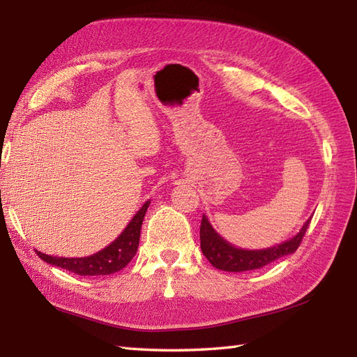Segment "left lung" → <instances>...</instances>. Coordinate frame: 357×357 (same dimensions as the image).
Returning <instances> with one entry per match:
<instances>
[{
  "label": "left lung",
  "instance_id": "1",
  "mask_svg": "<svg viewBox=\"0 0 357 357\" xmlns=\"http://www.w3.org/2000/svg\"><path fill=\"white\" fill-rule=\"evenodd\" d=\"M310 221H312V218L302 225L301 231L296 234V236L282 242V244L264 250H242L229 244L224 238L219 236L213 227L208 222L207 216H202L199 230L201 250L204 256L208 259V262L218 270L236 273L256 270L278 261L279 257H282L285 255L294 253L301 245L302 238H304V234L310 225Z\"/></svg>",
  "mask_w": 357,
  "mask_h": 357
}]
</instances>
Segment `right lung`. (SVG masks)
<instances>
[{"instance_id": "add662e5", "label": "right lung", "mask_w": 357, "mask_h": 357, "mask_svg": "<svg viewBox=\"0 0 357 357\" xmlns=\"http://www.w3.org/2000/svg\"><path fill=\"white\" fill-rule=\"evenodd\" d=\"M150 201H147L139 208L138 213L133 216L130 222L127 224L124 231L112 242L110 245L102 248L92 256L87 257H58V256H49L35 250L36 255L41 257L44 262L55 265V267H61L64 270H69L75 275L79 276H104L112 275L123 270L126 265L133 259L136 255V250L139 245V236H141V225L146 216V211L149 208Z\"/></svg>"}]
</instances>
